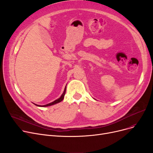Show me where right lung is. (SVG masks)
<instances>
[{
    "label": "right lung",
    "instance_id": "add662e5",
    "mask_svg": "<svg viewBox=\"0 0 153 153\" xmlns=\"http://www.w3.org/2000/svg\"><path fill=\"white\" fill-rule=\"evenodd\" d=\"M66 87H65V89H64V92L62 93V94L61 95V96L60 97V98H59L58 99H57V100H54V102H51V103H48V104H46V105H43V106H41V105H36V104H35L36 105H37V106H39V107H48V106H51V105H54V104H56V103H59V102H61L62 100H63V99H64V95H65V93H66Z\"/></svg>",
    "mask_w": 153,
    "mask_h": 153
}]
</instances>
